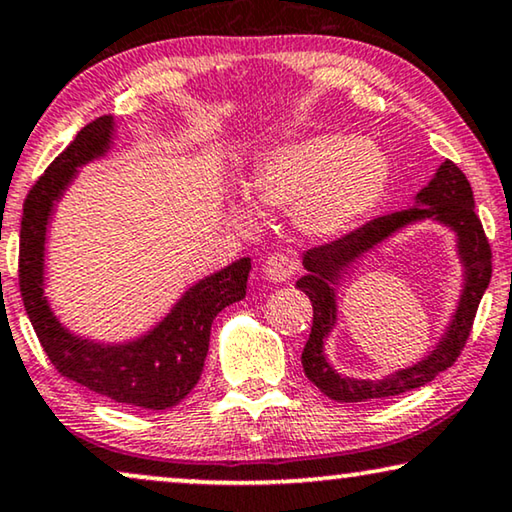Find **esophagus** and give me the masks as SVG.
<instances>
[{
  "instance_id": "1",
  "label": "esophagus",
  "mask_w": 512,
  "mask_h": 512,
  "mask_svg": "<svg viewBox=\"0 0 512 512\" xmlns=\"http://www.w3.org/2000/svg\"><path fill=\"white\" fill-rule=\"evenodd\" d=\"M299 269V259L292 253H271L264 259V276L271 280V283H285L290 280Z\"/></svg>"
}]
</instances>
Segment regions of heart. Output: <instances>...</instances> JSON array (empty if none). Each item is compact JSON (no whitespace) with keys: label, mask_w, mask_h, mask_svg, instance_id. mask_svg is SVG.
Instances as JSON below:
<instances>
[{"label":"heart","mask_w":512,"mask_h":512,"mask_svg":"<svg viewBox=\"0 0 512 512\" xmlns=\"http://www.w3.org/2000/svg\"><path fill=\"white\" fill-rule=\"evenodd\" d=\"M387 181L390 164L373 141L313 134L264 153L250 194L262 206L294 211L306 234L334 236L378 204Z\"/></svg>","instance_id":"heart-1"}]
</instances>
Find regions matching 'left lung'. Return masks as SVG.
<instances>
[{
	"label": "left lung",
	"mask_w": 512,
	"mask_h": 512,
	"mask_svg": "<svg viewBox=\"0 0 512 512\" xmlns=\"http://www.w3.org/2000/svg\"><path fill=\"white\" fill-rule=\"evenodd\" d=\"M473 208L471 183L466 181L464 171L455 162L445 160L441 169L436 171V176L431 178V183L417 194V206L380 215V218H373L366 225L343 234L341 239L308 250L304 255V266L308 273L297 280V287L311 299L313 327L306 348L301 352V364H304L306 378L322 394L345 403L397 397V394L431 383L438 373L450 369L457 362L466 341H469L482 294H485L489 278H492V248H489L485 229H482V222ZM427 217L443 221L456 229L460 236V254L467 266L463 299L460 300L456 318L446 332V338L422 363L387 379L357 381L338 377L326 364L324 353L321 352L324 338L335 321L333 285L355 258L368 252L397 228Z\"/></svg>",
	"instance_id": "obj_1"
}]
</instances>
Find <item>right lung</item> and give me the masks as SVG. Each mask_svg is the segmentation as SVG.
<instances>
[{
	"label": "right lung",
	"mask_w": 512,
	"mask_h": 512,
	"mask_svg": "<svg viewBox=\"0 0 512 512\" xmlns=\"http://www.w3.org/2000/svg\"><path fill=\"white\" fill-rule=\"evenodd\" d=\"M111 134V115L92 120L32 185L20 222V294L41 348L60 376L127 406L164 410L183 401L199 383L215 315L246 297L250 259L243 257L199 280L183 294L174 311L139 341L99 345L69 334L50 313L43 297V243L48 215L76 169L109 150Z\"/></svg>",
	"instance_id": "1"
}]
</instances>
